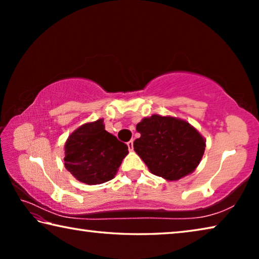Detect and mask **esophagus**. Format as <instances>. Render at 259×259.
Wrapping results in <instances>:
<instances>
[{"label": "esophagus", "instance_id": "esophagus-1", "mask_svg": "<svg viewBox=\"0 0 259 259\" xmlns=\"http://www.w3.org/2000/svg\"><path fill=\"white\" fill-rule=\"evenodd\" d=\"M126 145H128L129 151H133V150H134V140H133V139L129 140V142L126 143Z\"/></svg>", "mask_w": 259, "mask_h": 259}]
</instances>
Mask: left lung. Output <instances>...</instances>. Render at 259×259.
I'll list each match as a JSON object with an SVG mask.
<instances>
[{
  "label": "left lung",
  "instance_id": "8db88e82",
  "mask_svg": "<svg viewBox=\"0 0 259 259\" xmlns=\"http://www.w3.org/2000/svg\"><path fill=\"white\" fill-rule=\"evenodd\" d=\"M140 137L134 150L150 171L178 181L198 168L205 150V139L187 121L154 114L136 125Z\"/></svg>",
  "mask_w": 259,
  "mask_h": 259
}]
</instances>
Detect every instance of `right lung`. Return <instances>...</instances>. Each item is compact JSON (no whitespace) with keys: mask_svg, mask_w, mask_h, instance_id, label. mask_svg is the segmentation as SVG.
<instances>
[{"mask_svg":"<svg viewBox=\"0 0 259 259\" xmlns=\"http://www.w3.org/2000/svg\"><path fill=\"white\" fill-rule=\"evenodd\" d=\"M128 146L105 130L104 120L78 126L65 143V168L78 182L97 185L115 177Z\"/></svg>","mask_w":259,"mask_h":259,"instance_id":"right-lung-1","label":"right lung"}]
</instances>
